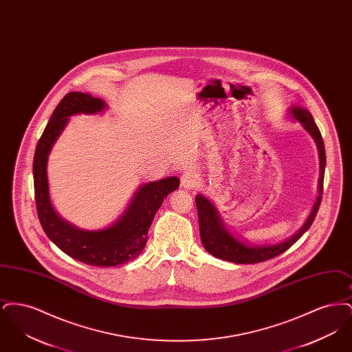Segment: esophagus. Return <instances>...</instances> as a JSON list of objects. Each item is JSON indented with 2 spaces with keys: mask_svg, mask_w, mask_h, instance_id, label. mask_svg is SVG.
<instances>
[{
  "mask_svg": "<svg viewBox=\"0 0 352 352\" xmlns=\"http://www.w3.org/2000/svg\"><path fill=\"white\" fill-rule=\"evenodd\" d=\"M199 181V173L198 168H188L184 170L182 177H181V182L184 188H194Z\"/></svg>",
  "mask_w": 352,
  "mask_h": 352,
  "instance_id": "1",
  "label": "esophagus"
}]
</instances>
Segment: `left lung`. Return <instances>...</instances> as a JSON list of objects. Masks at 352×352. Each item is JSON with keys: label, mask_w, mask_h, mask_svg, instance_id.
<instances>
[{"label": "left lung", "mask_w": 352, "mask_h": 352, "mask_svg": "<svg viewBox=\"0 0 352 352\" xmlns=\"http://www.w3.org/2000/svg\"><path fill=\"white\" fill-rule=\"evenodd\" d=\"M292 115L297 121H300L302 126L307 131L318 146L319 160H320V178H319V195L317 201L313 207V211L310 217L306 220L301 230L296 234H293L290 239L285 240L283 243H278L276 245H263V247H250L240 240H237L232 234H230L226 227L223 226V221L218 215L217 208L208 199H206L201 195H197L195 203L198 210V218H199V231H201V244L204 250L211 253L212 256L218 257L220 260L231 261L236 264H257L270 260L285 251H287L302 234H305L310 226L313 224L314 219L317 217L319 206L322 201L323 195V178H324V166H326V151L322 134L319 132L318 126L311 116V113L301 107H293Z\"/></svg>", "instance_id": "obj_1"}]
</instances>
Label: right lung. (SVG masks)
Listing matches in <instances>:
<instances>
[{"instance_id":"right-lung-1","label":"right lung","mask_w":352,"mask_h":352,"mask_svg":"<svg viewBox=\"0 0 352 352\" xmlns=\"http://www.w3.org/2000/svg\"><path fill=\"white\" fill-rule=\"evenodd\" d=\"M105 108L101 99L89 94L69 92L52 112L34 154V195L43 231L69 257L84 264L108 268L122 265L144 251L151 221L170 192L179 187L177 177L141 186L125 214L109 228L84 231L60 218L52 208L47 184V155L58 135L75 113H96Z\"/></svg>"}]
</instances>
